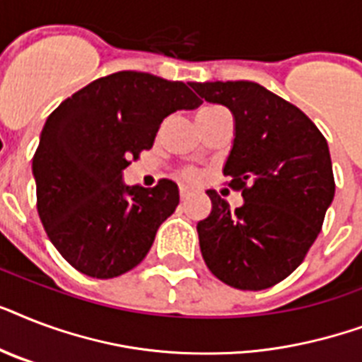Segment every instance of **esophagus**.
Returning <instances> with one entry per match:
<instances>
[{
	"label": "esophagus",
	"instance_id": "34e87169",
	"mask_svg": "<svg viewBox=\"0 0 362 362\" xmlns=\"http://www.w3.org/2000/svg\"><path fill=\"white\" fill-rule=\"evenodd\" d=\"M189 195H192V189H189V187H186V186H180V199H182V201H186Z\"/></svg>",
	"mask_w": 362,
	"mask_h": 362
}]
</instances>
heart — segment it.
Returning <instances> with one entry per match:
<instances>
[{"mask_svg":"<svg viewBox=\"0 0 362 362\" xmlns=\"http://www.w3.org/2000/svg\"><path fill=\"white\" fill-rule=\"evenodd\" d=\"M212 110H218V107H206V109L201 110L199 115H206V112H212ZM199 115H197V116H199ZM184 176H186V178H189V180H192V178H195V173H193V170H186V173H184Z\"/></svg>","mask_w":362,"mask_h":362,"instance_id":"1","label":"heart"}]
</instances>
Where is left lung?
<instances>
[{
    "label": "left lung",
    "mask_w": 362,
    "mask_h": 362,
    "mask_svg": "<svg viewBox=\"0 0 362 362\" xmlns=\"http://www.w3.org/2000/svg\"><path fill=\"white\" fill-rule=\"evenodd\" d=\"M192 88L231 110L235 139L223 175L244 199L231 210L214 189L206 192L212 210L197 223L204 263L237 289L272 287L303 263L334 199L325 136L303 110L257 82Z\"/></svg>",
    "instance_id": "left-lung-1"
}]
</instances>
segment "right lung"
Listing matches in <instances>:
<instances>
[{
    "label": "right lung",
    "instance_id": "obj_1",
    "mask_svg": "<svg viewBox=\"0 0 362 362\" xmlns=\"http://www.w3.org/2000/svg\"><path fill=\"white\" fill-rule=\"evenodd\" d=\"M199 105L184 82L120 71L48 116L31 163L37 210L50 242L82 274L116 278L146 257L180 193L167 178L142 187L127 186L122 175L152 148L167 116Z\"/></svg>",
    "mask_w": 362,
    "mask_h": 362
}]
</instances>
